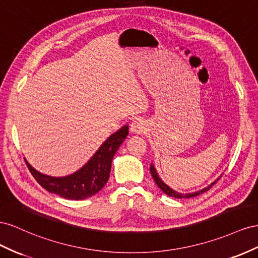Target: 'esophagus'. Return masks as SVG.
Here are the masks:
<instances>
[{
	"mask_svg": "<svg viewBox=\"0 0 258 258\" xmlns=\"http://www.w3.org/2000/svg\"><path fill=\"white\" fill-rule=\"evenodd\" d=\"M146 130V125H145V122L142 121V120H134L133 122H132L131 124V131L132 133H135V134H141V133H144Z\"/></svg>",
	"mask_w": 258,
	"mask_h": 258,
	"instance_id": "34e87169",
	"label": "esophagus"
}]
</instances>
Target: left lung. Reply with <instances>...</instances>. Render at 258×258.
I'll return each mask as SVG.
<instances>
[{
    "mask_svg": "<svg viewBox=\"0 0 258 258\" xmlns=\"http://www.w3.org/2000/svg\"><path fill=\"white\" fill-rule=\"evenodd\" d=\"M150 173H151L152 178L154 179V181H156V183L158 185V187H159L162 191H163L164 194H166L167 196H170V197H173V198H177V199H181V198H192V197H197V196H199V195H201V194L205 192V191L210 190V189L212 188V186L215 185L216 181H218L220 178H222V176H223V175H220L219 177H218L214 182H212L210 186H208L207 188H204V189H202V190H200V191H197V192H192V194H179V192H177V191H175V190L171 189L170 187H168V186L166 185V183L163 182V180H162V179L159 177V175H158V173H157V171H156V168H154V166H153L152 164L150 165Z\"/></svg>",
    "mask_w": 258,
    "mask_h": 258,
    "instance_id": "left-lung-1",
    "label": "left lung"
}]
</instances>
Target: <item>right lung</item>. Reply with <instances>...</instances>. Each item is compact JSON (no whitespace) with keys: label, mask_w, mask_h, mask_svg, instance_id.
<instances>
[{"label":"right lung","mask_w":258,"mask_h":258,"mask_svg":"<svg viewBox=\"0 0 258 258\" xmlns=\"http://www.w3.org/2000/svg\"><path fill=\"white\" fill-rule=\"evenodd\" d=\"M128 134V126L124 125L102 144L96 153L80 170L64 177H51L41 174L26 161L32 176L40 185L51 194L69 200H83L96 195L107 183L111 171V162L120 145Z\"/></svg>","instance_id":"right-lung-1"}]
</instances>
